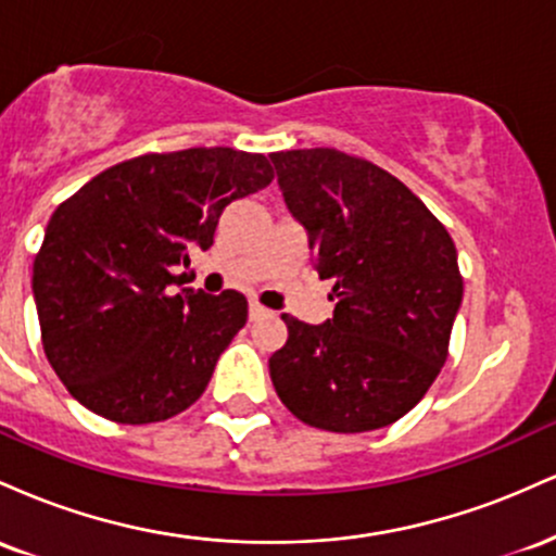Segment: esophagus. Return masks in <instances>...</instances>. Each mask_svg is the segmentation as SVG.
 Wrapping results in <instances>:
<instances>
[{
    "instance_id": "obj_1",
    "label": "esophagus",
    "mask_w": 556,
    "mask_h": 556,
    "mask_svg": "<svg viewBox=\"0 0 556 556\" xmlns=\"http://www.w3.org/2000/svg\"><path fill=\"white\" fill-rule=\"evenodd\" d=\"M248 311H251V321H258V318L269 316V311H266L261 303H256V300H251V308H248Z\"/></svg>"
}]
</instances>
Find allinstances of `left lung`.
Wrapping results in <instances>:
<instances>
[{
  "instance_id": "left-lung-1",
  "label": "left lung",
  "mask_w": 556,
  "mask_h": 556,
  "mask_svg": "<svg viewBox=\"0 0 556 556\" xmlns=\"http://www.w3.org/2000/svg\"><path fill=\"white\" fill-rule=\"evenodd\" d=\"M269 159L337 300L324 324L282 316L290 337L269 358L274 389L316 429L361 433L394 424L446 361L463 303L455 242L410 188L366 159L337 149Z\"/></svg>"
}]
</instances>
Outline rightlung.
Instances as JSON below:
<instances>
[{"mask_svg": "<svg viewBox=\"0 0 556 556\" xmlns=\"http://www.w3.org/2000/svg\"><path fill=\"white\" fill-rule=\"evenodd\" d=\"M274 180L264 154L185 149L127 159L56 206L34 261L43 353L80 405L117 424L167 420L201 397L245 327L235 290H182L172 266L208 251L227 203Z\"/></svg>", "mask_w": 556, "mask_h": 556, "instance_id": "right-lung-1", "label": "right lung"}]
</instances>
